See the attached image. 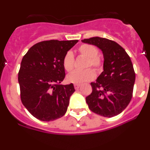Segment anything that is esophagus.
<instances>
[{"mask_svg": "<svg viewBox=\"0 0 150 150\" xmlns=\"http://www.w3.org/2000/svg\"><path fill=\"white\" fill-rule=\"evenodd\" d=\"M79 87H80V85L79 84H74V88H75V89H78V88H79Z\"/></svg>", "mask_w": 150, "mask_h": 150, "instance_id": "1", "label": "esophagus"}]
</instances>
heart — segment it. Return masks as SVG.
Masks as SVG:
<instances>
[{"instance_id": "1", "label": "heart", "mask_w": 150, "mask_h": 150, "mask_svg": "<svg viewBox=\"0 0 150 150\" xmlns=\"http://www.w3.org/2000/svg\"><path fill=\"white\" fill-rule=\"evenodd\" d=\"M79 52L82 55L88 59L86 67H92L100 71L102 68V62L98 55V50L93 45L83 44L79 47ZM74 56L71 51L66 52L62 60V65L64 69L67 72H70L74 68ZM95 77V73L91 69H86L84 71H76L68 74L66 78L67 81L74 84H82L86 82L91 81Z\"/></svg>"}]
</instances>
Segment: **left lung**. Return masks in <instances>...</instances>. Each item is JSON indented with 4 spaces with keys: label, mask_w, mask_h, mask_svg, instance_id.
<instances>
[{
    "label": "left lung",
    "mask_w": 150,
    "mask_h": 150,
    "mask_svg": "<svg viewBox=\"0 0 150 150\" xmlns=\"http://www.w3.org/2000/svg\"><path fill=\"white\" fill-rule=\"evenodd\" d=\"M82 42L98 47L104 55V71L91 83L92 92L86 98L88 108L104 117L117 116L133 94L135 73L129 55L120 45L106 38L95 37Z\"/></svg>",
    "instance_id": "1"
}]
</instances>
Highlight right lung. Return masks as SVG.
I'll use <instances>...</instances> for the list:
<instances>
[{
	"label": "right lung",
	"instance_id": "obj_1",
	"mask_svg": "<svg viewBox=\"0 0 150 150\" xmlns=\"http://www.w3.org/2000/svg\"><path fill=\"white\" fill-rule=\"evenodd\" d=\"M77 42H40L22 58L18 76L21 100L30 114L41 121H53L67 112L75 89L73 83L60 85L65 76L62 60Z\"/></svg>",
	"mask_w": 150,
	"mask_h": 150
}]
</instances>
